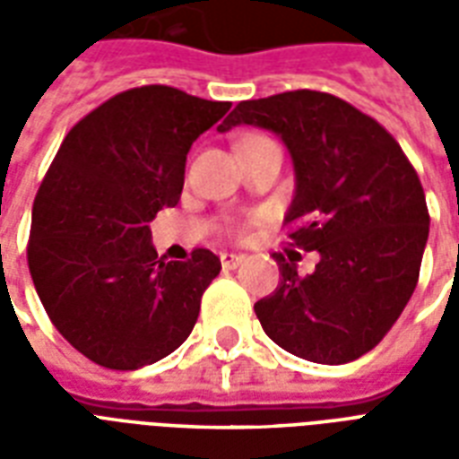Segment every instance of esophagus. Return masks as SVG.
<instances>
[{"label": "esophagus", "mask_w": 459, "mask_h": 459, "mask_svg": "<svg viewBox=\"0 0 459 459\" xmlns=\"http://www.w3.org/2000/svg\"><path fill=\"white\" fill-rule=\"evenodd\" d=\"M243 255H233V252H223L221 255V266L223 269H236L243 264Z\"/></svg>", "instance_id": "esophagus-1"}]
</instances>
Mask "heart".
I'll use <instances>...</instances> for the list:
<instances>
[{
  "mask_svg": "<svg viewBox=\"0 0 459 459\" xmlns=\"http://www.w3.org/2000/svg\"><path fill=\"white\" fill-rule=\"evenodd\" d=\"M238 230H240V229H238Z\"/></svg>",
  "mask_w": 459,
  "mask_h": 459,
  "instance_id": "obj_1",
  "label": "heart"
}]
</instances>
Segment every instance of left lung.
<instances>
[{"label":"left lung","mask_w":459,"mask_h":459,"mask_svg":"<svg viewBox=\"0 0 459 459\" xmlns=\"http://www.w3.org/2000/svg\"><path fill=\"white\" fill-rule=\"evenodd\" d=\"M269 128L295 164L288 240L319 252L314 273L273 252L279 288L255 305L264 333L290 355L345 364L367 355L412 298L429 238L421 180L398 140L341 97L293 90L236 104L219 126Z\"/></svg>","instance_id":"1"}]
</instances>
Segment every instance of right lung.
<instances>
[{"instance_id":"obj_1","label":"right lung","mask_w":459,"mask_h":459,"mask_svg":"<svg viewBox=\"0 0 459 459\" xmlns=\"http://www.w3.org/2000/svg\"><path fill=\"white\" fill-rule=\"evenodd\" d=\"M230 102L171 85L118 92L66 133L32 202L28 269L64 338L100 367L133 371L193 331L214 252L157 257L150 221L176 207L190 145Z\"/></svg>"}]
</instances>
